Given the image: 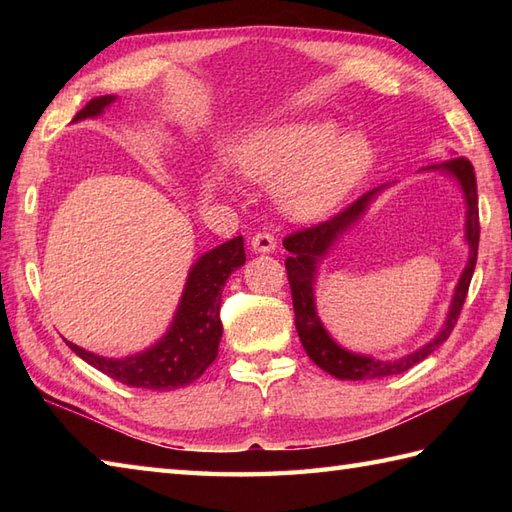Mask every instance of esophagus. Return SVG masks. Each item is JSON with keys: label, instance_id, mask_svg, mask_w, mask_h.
<instances>
[{"label": "esophagus", "instance_id": "obj_1", "mask_svg": "<svg viewBox=\"0 0 512 512\" xmlns=\"http://www.w3.org/2000/svg\"><path fill=\"white\" fill-rule=\"evenodd\" d=\"M250 246H253L255 253H273L277 248V239L273 233H266V231H259L250 239Z\"/></svg>", "mask_w": 512, "mask_h": 512}]
</instances>
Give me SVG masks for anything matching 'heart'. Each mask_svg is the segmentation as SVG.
<instances>
[{
    "mask_svg": "<svg viewBox=\"0 0 512 512\" xmlns=\"http://www.w3.org/2000/svg\"><path fill=\"white\" fill-rule=\"evenodd\" d=\"M244 176L279 184L284 209L310 220L330 213L365 178L374 162L372 140L363 132H341L328 118H299L266 125L235 149Z\"/></svg>",
    "mask_w": 512,
    "mask_h": 512,
    "instance_id": "obj_1",
    "label": "heart"
}]
</instances>
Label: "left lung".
I'll list each match as a JSON object with an SVG mask.
<instances>
[{
    "label": "left lung",
    "mask_w": 512,
    "mask_h": 512,
    "mask_svg": "<svg viewBox=\"0 0 512 512\" xmlns=\"http://www.w3.org/2000/svg\"><path fill=\"white\" fill-rule=\"evenodd\" d=\"M424 171L449 173V176H453L460 182L464 200H466V242H469L471 253L458 286H455V295L451 301L447 321H444L442 330L436 334V339H431L427 345H422L416 352L396 358V361H378L374 356L354 354L350 350H345V347L336 343L328 334V330L323 328V323L317 314V306H314V277H317L319 262L328 255V250L332 248L336 239H339L347 228L358 222V217L367 211V206L374 200V195H378L385 187L372 189L369 193L361 195L356 202H352L347 209L330 217V220L319 222L310 228H301V231L290 233L284 239V246L290 253V257L286 259V273L290 281L292 308H295V325H297L301 345L312 361L317 363L323 372L332 374L334 378L372 380V378L407 372L409 367L424 361V358L436 350V347H440L444 341H447L449 334L455 328V323H458L466 292H469V286H471L475 262H477V246H480V211H477L475 171L471 162L462 156L440 162V165H429Z\"/></svg>",
    "instance_id": "left-lung-1"
}]
</instances>
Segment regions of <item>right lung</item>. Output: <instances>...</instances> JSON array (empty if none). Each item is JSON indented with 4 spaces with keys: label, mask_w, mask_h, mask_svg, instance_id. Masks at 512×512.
<instances>
[{
    "label": "right lung",
    "mask_w": 512,
    "mask_h": 512,
    "mask_svg": "<svg viewBox=\"0 0 512 512\" xmlns=\"http://www.w3.org/2000/svg\"><path fill=\"white\" fill-rule=\"evenodd\" d=\"M114 101L116 96L112 94L92 99L72 121L76 123L83 121V118L101 116L105 107ZM244 262L246 253L242 235L228 239V242L204 253L189 270L187 286H184L171 328L145 352L125 358H105L85 352L83 347L70 341L65 343L85 363H90L99 372L123 385L154 391H169L191 385L215 361L222 339V290L233 270L244 266Z\"/></svg>",
    "instance_id": "obj_1"
}]
</instances>
